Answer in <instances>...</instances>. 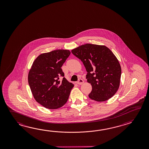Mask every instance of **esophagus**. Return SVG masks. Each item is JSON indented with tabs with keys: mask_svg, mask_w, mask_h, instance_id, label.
<instances>
[{
	"mask_svg": "<svg viewBox=\"0 0 149 149\" xmlns=\"http://www.w3.org/2000/svg\"><path fill=\"white\" fill-rule=\"evenodd\" d=\"M84 82V81L82 79H79L78 81L77 82V84L78 85H82V84Z\"/></svg>",
	"mask_w": 149,
	"mask_h": 149,
	"instance_id": "34e87169",
	"label": "esophagus"
}]
</instances>
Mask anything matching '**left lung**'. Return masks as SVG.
<instances>
[{"label":"left lung","mask_w":149,"mask_h":149,"mask_svg":"<svg viewBox=\"0 0 149 149\" xmlns=\"http://www.w3.org/2000/svg\"><path fill=\"white\" fill-rule=\"evenodd\" d=\"M81 61L87 72L86 79L92 86L89 97L97 102L111 98L120 85L121 69L117 57L104 45L86 44L71 51Z\"/></svg>","instance_id":"8db88e82"}]
</instances>
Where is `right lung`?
I'll use <instances>...</instances> for the list:
<instances>
[{
  "mask_svg": "<svg viewBox=\"0 0 149 149\" xmlns=\"http://www.w3.org/2000/svg\"><path fill=\"white\" fill-rule=\"evenodd\" d=\"M67 49L42 53L37 57L28 74V83L35 100L45 108L57 109L67 103L73 84L64 77L61 67L69 56Z\"/></svg>",
  "mask_w": 149,
  "mask_h": 149,
  "instance_id": "add662e5",
  "label": "right lung"
}]
</instances>
